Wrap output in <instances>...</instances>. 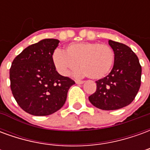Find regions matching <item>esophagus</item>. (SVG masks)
Here are the masks:
<instances>
[{
    "label": "esophagus",
    "instance_id": "obj_1",
    "mask_svg": "<svg viewBox=\"0 0 150 150\" xmlns=\"http://www.w3.org/2000/svg\"><path fill=\"white\" fill-rule=\"evenodd\" d=\"M75 83H76L77 84H83V83H84V81H82V80H76Z\"/></svg>",
    "mask_w": 150,
    "mask_h": 150
}]
</instances>
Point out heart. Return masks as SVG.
<instances>
[{"label":"heart","instance_id":"heart-1","mask_svg":"<svg viewBox=\"0 0 150 150\" xmlns=\"http://www.w3.org/2000/svg\"><path fill=\"white\" fill-rule=\"evenodd\" d=\"M115 61V53L107 44L99 42H76L69 44L64 52L56 50L53 62L57 71L68 76L78 69L92 79L104 78L111 71Z\"/></svg>","mask_w":150,"mask_h":150}]
</instances>
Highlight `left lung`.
I'll return each instance as SVG.
<instances>
[{
	"label": "left lung",
	"instance_id": "1",
	"mask_svg": "<svg viewBox=\"0 0 150 150\" xmlns=\"http://www.w3.org/2000/svg\"><path fill=\"white\" fill-rule=\"evenodd\" d=\"M108 44L115 53L111 72L96 83V91L88 99L102 110H116L135 99L141 86L142 66L135 53L125 44L112 40Z\"/></svg>",
	"mask_w": 150,
	"mask_h": 150
}]
</instances>
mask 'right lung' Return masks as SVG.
Here are the masks:
<instances>
[{
	"label": "right lung",
	"mask_w": 150,
	"mask_h": 150,
	"mask_svg": "<svg viewBox=\"0 0 150 150\" xmlns=\"http://www.w3.org/2000/svg\"><path fill=\"white\" fill-rule=\"evenodd\" d=\"M59 41L43 39L23 50L12 62L10 88L20 107L34 116H48L64 105L69 88L75 84L59 75L53 54Z\"/></svg>",
	"instance_id": "right-lung-1"
}]
</instances>
